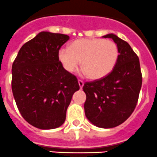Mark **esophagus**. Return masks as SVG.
<instances>
[{
    "label": "esophagus",
    "mask_w": 157,
    "mask_h": 157,
    "mask_svg": "<svg viewBox=\"0 0 157 157\" xmlns=\"http://www.w3.org/2000/svg\"><path fill=\"white\" fill-rule=\"evenodd\" d=\"M78 85H79V87H80V89H82V86H83V85H84V82H83L82 81V80H78Z\"/></svg>",
    "instance_id": "esophagus-1"
}]
</instances>
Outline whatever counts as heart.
Masks as SVG:
<instances>
[{
  "label": "heart",
  "mask_w": 157,
  "mask_h": 157,
  "mask_svg": "<svg viewBox=\"0 0 157 157\" xmlns=\"http://www.w3.org/2000/svg\"><path fill=\"white\" fill-rule=\"evenodd\" d=\"M119 58V49L114 41L103 38H82L62 48L58 59L65 71L74 72L82 60V67L90 79H100L113 70Z\"/></svg>",
  "instance_id": "obj_1"
}]
</instances>
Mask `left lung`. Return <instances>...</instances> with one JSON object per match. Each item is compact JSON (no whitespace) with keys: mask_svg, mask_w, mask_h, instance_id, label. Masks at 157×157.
Segmentation results:
<instances>
[{"mask_svg":"<svg viewBox=\"0 0 157 157\" xmlns=\"http://www.w3.org/2000/svg\"><path fill=\"white\" fill-rule=\"evenodd\" d=\"M103 37L112 38L120 55L108 75L84 84V109L86 118L96 127L112 128L125 122L134 112L142 76L138 56L128 43L113 34Z\"/></svg>","mask_w":157,"mask_h":157,"instance_id":"obj_1","label":"left lung"}]
</instances>
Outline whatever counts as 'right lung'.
Returning <instances> with one entry per match:
<instances>
[{
  "instance_id": "add662e5",
  "label": "right lung",
  "mask_w": 157,
  "mask_h": 157,
  "mask_svg": "<svg viewBox=\"0 0 157 157\" xmlns=\"http://www.w3.org/2000/svg\"><path fill=\"white\" fill-rule=\"evenodd\" d=\"M69 36L40 32L19 49L12 67V90L20 114L41 130L57 128L66 120L77 78L66 71L58 52Z\"/></svg>"
}]
</instances>
